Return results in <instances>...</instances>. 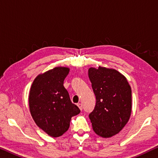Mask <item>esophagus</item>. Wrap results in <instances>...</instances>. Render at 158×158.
I'll return each instance as SVG.
<instances>
[{
    "instance_id": "esophagus-1",
    "label": "esophagus",
    "mask_w": 158,
    "mask_h": 158,
    "mask_svg": "<svg viewBox=\"0 0 158 158\" xmlns=\"http://www.w3.org/2000/svg\"><path fill=\"white\" fill-rule=\"evenodd\" d=\"M77 106L79 107V108L80 109V110H82V109H83V107H82V105L81 103L77 104Z\"/></svg>"
}]
</instances>
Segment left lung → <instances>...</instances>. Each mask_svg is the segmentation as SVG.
<instances>
[{
	"label": "left lung",
	"mask_w": 158,
	"mask_h": 158,
	"mask_svg": "<svg viewBox=\"0 0 158 158\" xmlns=\"http://www.w3.org/2000/svg\"><path fill=\"white\" fill-rule=\"evenodd\" d=\"M89 77L96 104L89 118L95 133L110 138L124 128L131 113V89L117 70L99 66L90 67Z\"/></svg>",
	"instance_id": "8db88e82"
}]
</instances>
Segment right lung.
I'll list each match as a JSON object with an SVG mask.
<instances>
[{"mask_svg":"<svg viewBox=\"0 0 158 158\" xmlns=\"http://www.w3.org/2000/svg\"><path fill=\"white\" fill-rule=\"evenodd\" d=\"M69 72V68L66 67L48 70L35 78L29 91V106L32 118L51 137L65 133L72 117L80 112L63 86Z\"/></svg>","mask_w":158,"mask_h":158,"instance_id":"1","label":"right lung"}]
</instances>
